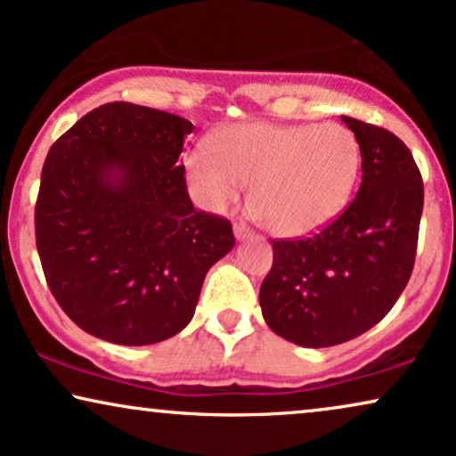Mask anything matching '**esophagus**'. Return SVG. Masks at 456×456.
I'll return each mask as SVG.
<instances>
[{
	"mask_svg": "<svg viewBox=\"0 0 456 456\" xmlns=\"http://www.w3.org/2000/svg\"><path fill=\"white\" fill-rule=\"evenodd\" d=\"M234 236L236 240H247V239H253L255 232L248 226H245V224H234Z\"/></svg>",
	"mask_w": 456,
	"mask_h": 456,
	"instance_id": "esophagus-1",
	"label": "esophagus"
}]
</instances>
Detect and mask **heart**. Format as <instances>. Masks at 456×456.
Segmentation results:
<instances>
[{"mask_svg": "<svg viewBox=\"0 0 456 456\" xmlns=\"http://www.w3.org/2000/svg\"><path fill=\"white\" fill-rule=\"evenodd\" d=\"M197 197L224 209L253 186L251 209L261 226L301 236L326 226L351 201L361 147L342 124L247 122L222 128L208 147L186 158Z\"/></svg>", "mask_w": 456, "mask_h": 456, "instance_id": "heart-1", "label": "heart"}]
</instances>
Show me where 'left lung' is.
<instances>
[{
	"label": "left lung",
	"mask_w": 456,
	"mask_h": 456,
	"mask_svg": "<svg viewBox=\"0 0 456 456\" xmlns=\"http://www.w3.org/2000/svg\"><path fill=\"white\" fill-rule=\"evenodd\" d=\"M361 147V186L351 205L309 239L273 240L259 290L272 332L298 346L353 340L384 320L413 272L423 180L390 130L342 116Z\"/></svg>",
	"instance_id": "8db88e82"
}]
</instances>
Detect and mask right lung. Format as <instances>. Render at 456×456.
Segmentation results:
<instances>
[{
    "instance_id": "add662e5",
    "label": "right lung",
    "mask_w": 456,
    "mask_h": 456,
    "mask_svg": "<svg viewBox=\"0 0 456 456\" xmlns=\"http://www.w3.org/2000/svg\"><path fill=\"white\" fill-rule=\"evenodd\" d=\"M184 118L99 105L49 149L35 208L49 290L86 334L124 346L172 338L195 315L232 226L197 211L178 158Z\"/></svg>"
}]
</instances>
